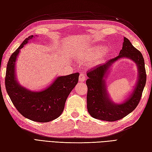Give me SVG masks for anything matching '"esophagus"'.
Listing matches in <instances>:
<instances>
[{"label": "esophagus", "mask_w": 152, "mask_h": 152, "mask_svg": "<svg viewBox=\"0 0 152 152\" xmlns=\"http://www.w3.org/2000/svg\"><path fill=\"white\" fill-rule=\"evenodd\" d=\"M86 77L85 76V75L83 73H81L79 76V81L80 82H83L86 80Z\"/></svg>", "instance_id": "1"}]
</instances>
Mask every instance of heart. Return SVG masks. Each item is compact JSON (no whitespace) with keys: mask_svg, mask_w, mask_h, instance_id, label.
I'll use <instances>...</instances> for the list:
<instances>
[{"mask_svg":"<svg viewBox=\"0 0 152 152\" xmlns=\"http://www.w3.org/2000/svg\"><path fill=\"white\" fill-rule=\"evenodd\" d=\"M103 51V48L102 47H96L94 49H91L90 52L87 53L85 58L86 59H94L98 57L102 52Z\"/></svg>","mask_w":152,"mask_h":152,"instance_id":"heart-1","label":"heart"}]
</instances>
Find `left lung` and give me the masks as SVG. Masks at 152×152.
I'll return each instance as SVG.
<instances>
[{"mask_svg":"<svg viewBox=\"0 0 152 152\" xmlns=\"http://www.w3.org/2000/svg\"><path fill=\"white\" fill-rule=\"evenodd\" d=\"M122 49L118 56L110 59L103 65H99L87 72L89 79L87 86V107L91 116L98 120L114 122L127 116L139 104L146 81L145 61L140 50L132 45L128 39L124 37ZM128 57L137 63L139 67V78L137 87L130 97L121 104H115L108 98L103 79L110 66L117 59Z\"/></svg>","mask_w":152,"mask_h":152,"instance_id":"left-lung-1","label":"left lung"}]
</instances>
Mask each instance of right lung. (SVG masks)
I'll return each instance as SVG.
<instances>
[{"label": "right lung", "instance_id": "1", "mask_svg": "<svg viewBox=\"0 0 152 152\" xmlns=\"http://www.w3.org/2000/svg\"><path fill=\"white\" fill-rule=\"evenodd\" d=\"M33 37L26 38L11 54L7 65L5 86L12 103L23 116L35 122H48L61 115L68 95L79 80V73L59 77L42 91H31L21 87L15 77V61L20 49Z\"/></svg>", "mask_w": 152, "mask_h": 152}]
</instances>
